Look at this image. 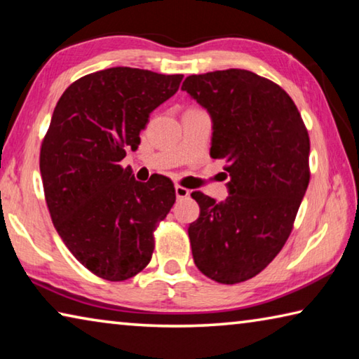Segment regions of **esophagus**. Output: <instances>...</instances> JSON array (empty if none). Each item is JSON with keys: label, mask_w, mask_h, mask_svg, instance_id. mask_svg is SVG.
<instances>
[{"label": "esophagus", "mask_w": 359, "mask_h": 359, "mask_svg": "<svg viewBox=\"0 0 359 359\" xmlns=\"http://www.w3.org/2000/svg\"><path fill=\"white\" fill-rule=\"evenodd\" d=\"M175 196H177V199H184L187 196H190V191H188L185 187L175 185Z\"/></svg>", "instance_id": "1"}]
</instances>
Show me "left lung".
<instances>
[{"label":"left lung","mask_w":359,"mask_h":359,"mask_svg":"<svg viewBox=\"0 0 359 359\" xmlns=\"http://www.w3.org/2000/svg\"><path fill=\"white\" fill-rule=\"evenodd\" d=\"M182 90L212 118L210 156L228 163L222 203L191 193L199 217L188 226L198 269L218 283L259 274L293 229L311 171V141L283 88L252 71L188 76Z\"/></svg>","instance_id":"left-lung-1"}]
</instances>
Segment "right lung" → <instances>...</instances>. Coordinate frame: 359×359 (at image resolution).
<instances>
[{"label":"right lung","instance_id":"add662e5","mask_svg":"<svg viewBox=\"0 0 359 359\" xmlns=\"http://www.w3.org/2000/svg\"><path fill=\"white\" fill-rule=\"evenodd\" d=\"M182 79L126 66L96 71L71 83L53 111L39 156L47 208L69 252L106 280L150 263L154 231L175 201L171 179L142 184L120 161Z\"/></svg>","mask_w":359,"mask_h":359}]
</instances>
